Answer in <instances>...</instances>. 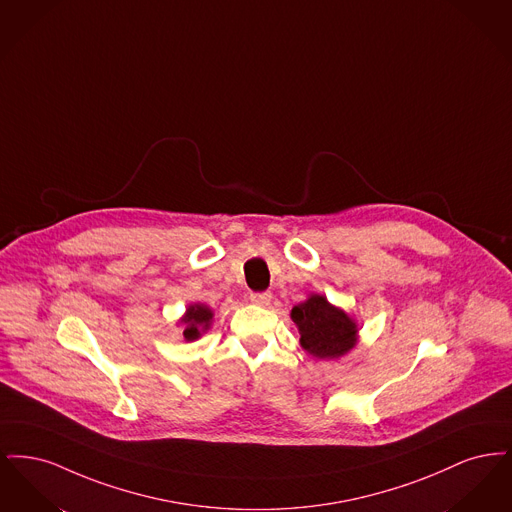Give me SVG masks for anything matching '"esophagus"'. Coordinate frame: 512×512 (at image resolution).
Segmentation results:
<instances>
[{
    "instance_id": "esophagus-1",
    "label": "esophagus",
    "mask_w": 512,
    "mask_h": 512,
    "mask_svg": "<svg viewBox=\"0 0 512 512\" xmlns=\"http://www.w3.org/2000/svg\"><path fill=\"white\" fill-rule=\"evenodd\" d=\"M249 299H251V303H253V305L267 307L268 303H270V299H272V295L268 292L251 293V295H249Z\"/></svg>"
}]
</instances>
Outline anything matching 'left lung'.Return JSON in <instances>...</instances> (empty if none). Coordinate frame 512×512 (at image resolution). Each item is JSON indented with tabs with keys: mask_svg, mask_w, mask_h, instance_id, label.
<instances>
[{
	"mask_svg": "<svg viewBox=\"0 0 512 512\" xmlns=\"http://www.w3.org/2000/svg\"><path fill=\"white\" fill-rule=\"evenodd\" d=\"M301 347L315 359H340L359 343V324L326 295L311 293L290 313Z\"/></svg>",
	"mask_w": 512,
	"mask_h": 512,
	"instance_id": "obj_1",
	"label": "left lung"
}]
</instances>
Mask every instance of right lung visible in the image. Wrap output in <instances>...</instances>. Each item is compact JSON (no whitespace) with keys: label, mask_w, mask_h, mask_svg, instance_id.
<instances>
[{"label":"right lung","mask_w":512,"mask_h":512,"mask_svg":"<svg viewBox=\"0 0 512 512\" xmlns=\"http://www.w3.org/2000/svg\"><path fill=\"white\" fill-rule=\"evenodd\" d=\"M213 309L205 303H192L188 305L186 313L180 317L178 324L184 328L182 330V336L186 341L199 340L213 324Z\"/></svg>","instance_id":"1"}]
</instances>
